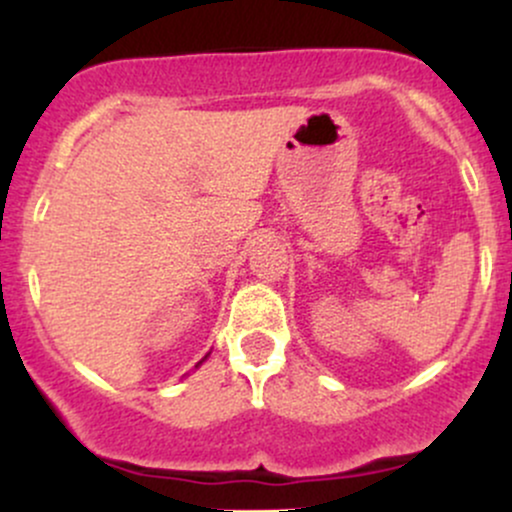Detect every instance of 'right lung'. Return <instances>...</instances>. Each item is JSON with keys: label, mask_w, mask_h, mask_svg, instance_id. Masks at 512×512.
<instances>
[{"label": "right lung", "mask_w": 512, "mask_h": 512, "mask_svg": "<svg viewBox=\"0 0 512 512\" xmlns=\"http://www.w3.org/2000/svg\"><path fill=\"white\" fill-rule=\"evenodd\" d=\"M204 358H207V356H204ZM204 358H202V361H204ZM202 361H199V363H202ZM199 363H197V366H199Z\"/></svg>", "instance_id": "1"}]
</instances>
